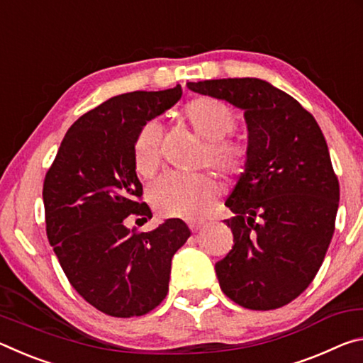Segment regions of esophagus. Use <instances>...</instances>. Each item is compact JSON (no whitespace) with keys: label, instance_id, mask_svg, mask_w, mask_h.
I'll list each match as a JSON object with an SVG mask.
<instances>
[{"label":"esophagus","instance_id":"1","mask_svg":"<svg viewBox=\"0 0 363 363\" xmlns=\"http://www.w3.org/2000/svg\"><path fill=\"white\" fill-rule=\"evenodd\" d=\"M203 224H205L203 219H190L189 220V227H190V230H192V232H196L199 229H201Z\"/></svg>","mask_w":363,"mask_h":363}]
</instances>
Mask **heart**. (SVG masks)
Segmentation results:
<instances>
[{
  "label": "heart",
  "mask_w": 363,
  "mask_h": 363,
  "mask_svg": "<svg viewBox=\"0 0 363 363\" xmlns=\"http://www.w3.org/2000/svg\"><path fill=\"white\" fill-rule=\"evenodd\" d=\"M182 120L196 136L206 140L205 162L224 174H242L250 163V145L232 136L237 115L224 101L201 96L189 101L181 110ZM162 128L150 121L140 128L134 140V167L139 176L152 177L162 163ZM220 194L216 179L206 174H168L150 187V201L168 218H196L205 214Z\"/></svg>",
  "instance_id": "obj_1"
}]
</instances>
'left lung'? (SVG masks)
Wrapping results in <instances>:
<instances>
[{
  "instance_id": "left-lung-1",
  "label": "left lung",
  "mask_w": 363,
  "mask_h": 363,
  "mask_svg": "<svg viewBox=\"0 0 363 363\" xmlns=\"http://www.w3.org/2000/svg\"><path fill=\"white\" fill-rule=\"evenodd\" d=\"M245 110L250 163L225 206L233 247L216 262L233 303L270 311L298 298L320 269L335 232L340 182L314 116L259 78L187 83Z\"/></svg>"
}]
</instances>
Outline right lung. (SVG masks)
<instances>
[{
  "label": "right lung",
  "mask_w": 363,
  "mask_h": 363,
  "mask_svg": "<svg viewBox=\"0 0 363 363\" xmlns=\"http://www.w3.org/2000/svg\"><path fill=\"white\" fill-rule=\"evenodd\" d=\"M181 84L115 96L73 123L43 184L46 233L79 296L112 317H139L168 293L171 259L190 230L167 219L134 232L125 219L152 218L134 167L140 128L181 99Z\"/></svg>",
  "instance_id": "1"
}]
</instances>
